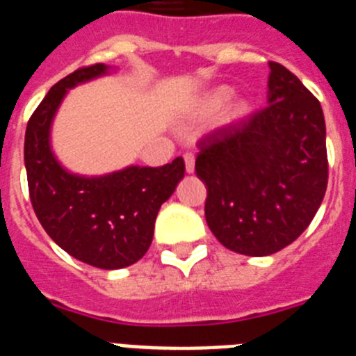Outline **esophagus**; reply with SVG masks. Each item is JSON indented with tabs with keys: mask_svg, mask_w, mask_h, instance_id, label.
<instances>
[{
	"mask_svg": "<svg viewBox=\"0 0 356 356\" xmlns=\"http://www.w3.org/2000/svg\"><path fill=\"white\" fill-rule=\"evenodd\" d=\"M184 165H186L188 174L195 172V156L193 154H184Z\"/></svg>",
	"mask_w": 356,
	"mask_h": 356,
	"instance_id": "obj_1",
	"label": "esophagus"
}]
</instances>
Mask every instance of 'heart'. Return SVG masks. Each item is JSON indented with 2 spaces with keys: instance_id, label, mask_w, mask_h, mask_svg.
I'll use <instances>...</instances> for the list:
<instances>
[{
  "instance_id": "1",
  "label": "heart",
  "mask_w": 356,
  "mask_h": 356,
  "mask_svg": "<svg viewBox=\"0 0 356 356\" xmlns=\"http://www.w3.org/2000/svg\"><path fill=\"white\" fill-rule=\"evenodd\" d=\"M229 98H231V91L227 88H216L213 89V91L206 92V95L197 102L195 109H193L195 111V116H199V118H209V116H215V114H218L222 109H224L225 104L229 102ZM245 113H247L245 105L236 104L231 107L229 116H227V118H229L231 122H236V120L243 118Z\"/></svg>"
}]
</instances>
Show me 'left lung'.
<instances>
[{"label":"left lung","instance_id":"left-lung-1","mask_svg":"<svg viewBox=\"0 0 356 356\" xmlns=\"http://www.w3.org/2000/svg\"><path fill=\"white\" fill-rule=\"evenodd\" d=\"M268 105L199 143L204 215L229 251L268 256L310 225L327 186L319 100L285 66L268 63Z\"/></svg>","mask_w":356,"mask_h":356}]
</instances>
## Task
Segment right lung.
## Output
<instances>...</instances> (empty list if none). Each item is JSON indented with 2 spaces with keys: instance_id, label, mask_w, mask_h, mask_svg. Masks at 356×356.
I'll return each mask as SVG.
<instances>
[{
  "instance_id": "add662e5",
  "label": "right lung",
  "mask_w": 356,
  "mask_h": 356,
  "mask_svg": "<svg viewBox=\"0 0 356 356\" xmlns=\"http://www.w3.org/2000/svg\"><path fill=\"white\" fill-rule=\"evenodd\" d=\"M113 67H80L49 89L24 134V166L33 211L49 238L73 258L114 270L136 264L152 243L161 204L184 177V161L131 165L105 175L73 174L51 148V125L67 91L109 75Z\"/></svg>"
}]
</instances>
